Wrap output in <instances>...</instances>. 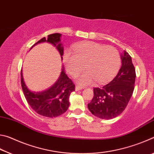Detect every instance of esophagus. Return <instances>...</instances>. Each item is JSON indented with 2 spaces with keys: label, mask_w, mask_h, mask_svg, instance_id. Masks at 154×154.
Instances as JSON below:
<instances>
[{
  "label": "esophagus",
  "mask_w": 154,
  "mask_h": 154,
  "mask_svg": "<svg viewBox=\"0 0 154 154\" xmlns=\"http://www.w3.org/2000/svg\"><path fill=\"white\" fill-rule=\"evenodd\" d=\"M83 88L81 87V86H79V85H77L76 87H75V90L76 91H79L81 90H82Z\"/></svg>",
  "instance_id": "esophagus-1"
}]
</instances>
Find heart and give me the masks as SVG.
Returning a JSON list of instances; mask_svg holds the SVG:
<instances>
[{
  "label": "heart",
  "instance_id": "obj_1",
  "mask_svg": "<svg viewBox=\"0 0 154 154\" xmlns=\"http://www.w3.org/2000/svg\"><path fill=\"white\" fill-rule=\"evenodd\" d=\"M68 72L77 76L83 69L86 71L77 77L82 85L107 83L118 73L121 66L119 51L111 46L95 42H83L73 46V52L68 50L64 55Z\"/></svg>",
  "mask_w": 154,
  "mask_h": 154
}]
</instances>
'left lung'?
Here are the masks:
<instances>
[{
  "label": "left lung",
  "instance_id": "left-lung-1",
  "mask_svg": "<svg viewBox=\"0 0 154 154\" xmlns=\"http://www.w3.org/2000/svg\"><path fill=\"white\" fill-rule=\"evenodd\" d=\"M121 59L122 66L114 79L102 88H94L93 98L88 107L97 118H116L126 109L133 93L136 72L131 56L124 51Z\"/></svg>",
  "mask_w": 154,
  "mask_h": 154
}]
</instances>
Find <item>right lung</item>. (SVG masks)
I'll return each instance as SVG.
<instances>
[{"label":"right lung","instance_id":"1","mask_svg":"<svg viewBox=\"0 0 154 154\" xmlns=\"http://www.w3.org/2000/svg\"><path fill=\"white\" fill-rule=\"evenodd\" d=\"M61 34L49 35L48 38L43 37L32 47L41 43H49L56 47L60 54L62 60L64 48L60 43ZM21 85L28 103L34 111L41 116L48 118H56L63 114L69 106V96L75 91V85L69 79L62 66L59 78L54 85L42 92H32L26 85L22 71H21Z\"/></svg>","mask_w":154,"mask_h":154}]
</instances>
